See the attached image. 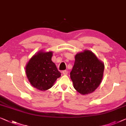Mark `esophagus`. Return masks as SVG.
<instances>
[{"mask_svg":"<svg viewBox=\"0 0 126 126\" xmlns=\"http://www.w3.org/2000/svg\"><path fill=\"white\" fill-rule=\"evenodd\" d=\"M62 73H63V75H67V74H68V71H67V70H64L62 71Z\"/></svg>","mask_w":126,"mask_h":126,"instance_id":"esophagus-1","label":"esophagus"}]
</instances>
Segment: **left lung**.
I'll return each mask as SVG.
<instances>
[{
  "label": "left lung",
  "mask_w": 126,
  "mask_h": 126,
  "mask_svg": "<svg viewBox=\"0 0 126 126\" xmlns=\"http://www.w3.org/2000/svg\"><path fill=\"white\" fill-rule=\"evenodd\" d=\"M71 79L75 89L81 95L93 93L102 82L104 64L92 51L85 49L75 56Z\"/></svg>",
  "instance_id": "obj_1"
}]
</instances>
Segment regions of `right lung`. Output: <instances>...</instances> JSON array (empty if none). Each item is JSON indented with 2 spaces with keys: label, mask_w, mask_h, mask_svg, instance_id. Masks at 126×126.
Instances as JSON below:
<instances>
[{
  "label": "right lung",
  "mask_w": 126,
  "mask_h": 126,
  "mask_svg": "<svg viewBox=\"0 0 126 126\" xmlns=\"http://www.w3.org/2000/svg\"><path fill=\"white\" fill-rule=\"evenodd\" d=\"M52 51H39L30 58L26 65V74L30 84L45 91L54 86L61 76L55 64L51 60Z\"/></svg>",
  "instance_id": "add662e5"
}]
</instances>
